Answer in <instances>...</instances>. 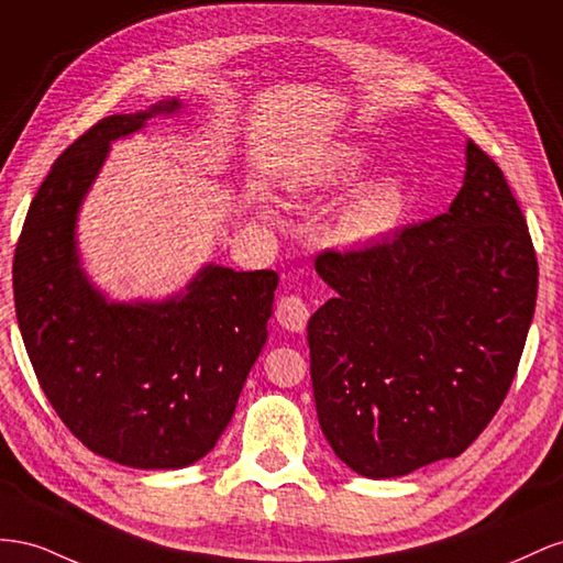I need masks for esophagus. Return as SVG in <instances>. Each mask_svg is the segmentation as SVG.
<instances>
[{
    "label": "esophagus",
    "instance_id": "obj_1",
    "mask_svg": "<svg viewBox=\"0 0 563 563\" xmlns=\"http://www.w3.org/2000/svg\"><path fill=\"white\" fill-rule=\"evenodd\" d=\"M278 323L290 332H303L309 320V307L299 295H283L276 307Z\"/></svg>",
    "mask_w": 563,
    "mask_h": 563
}]
</instances>
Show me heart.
Instances as JSON below:
<instances>
[{
    "label": "heart",
    "instance_id": "obj_1",
    "mask_svg": "<svg viewBox=\"0 0 563 563\" xmlns=\"http://www.w3.org/2000/svg\"><path fill=\"white\" fill-rule=\"evenodd\" d=\"M365 165V151L340 148L323 172L328 184H349ZM406 188L396 179H384L361 188L332 221V238L342 245H367L389 235L406 214Z\"/></svg>",
    "mask_w": 563,
    "mask_h": 563
}]
</instances>
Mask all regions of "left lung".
<instances>
[{
	"instance_id": "obj_1",
	"label": "left lung",
	"mask_w": 563,
	"mask_h": 563,
	"mask_svg": "<svg viewBox=\"0 0 563 563\" xmlns=\"http://www.w3.org/2000/svg\"><path fill=\"white\" fill-rule=\"evenodd\" d=\"M336 292L309 318L318 422L353 472L457 457L500 410L531 328L538 260L495 159L467 141L451 210L361 250H323Z\"/></svg>"
}]
</instances>
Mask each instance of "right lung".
<instances>
[{"label": "right lung", "mask_w": 563, "mask_h": 563, "mask_svg": "<svg viewBox=\"0 0 563 563\" xmlns=\"http://www.w3.org/2000/svg\"><path fill=\"white\" fill-rule=\"evenodd\" d=\"M110 115L58 155L13 254L15 316L44 396L77 441L124 467L179 470L229 427L266 342L276 271L207 266L184 297L108 303L77 266L75 217L110 141L155 112Z\"/></svg>", "instance_id": "1"}]
</instances>
